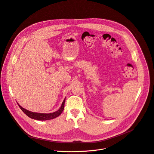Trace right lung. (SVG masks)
<instances>
[{
    "instance_id": "obj_1",
    "label": "right lung",
    "mask_w": 154,
    "mask_h": 154,
    "mask_svg": "<svg viewBox=\"0 0 154 154\" xmlns=\"http://www.w3.org/2000/svg\"><path fill=\"white\" fill-rule=\"evenodd\" d=\"M65 98L63 100L62 105L60 108L57 111L54 112L53 113H37V112H31L29 111L24 108H23L18 103V106L20 107V108L21 109V110L24 112L28 116H29V118H32V119H34L36 120H41V121H44V120H52L54 119V118H57V116H58L60 115L62 112L63 111L64 109V105H65Z\"/></svg>"
}]
</instances>
